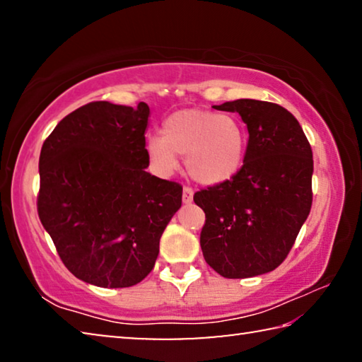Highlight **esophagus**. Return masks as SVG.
<instances>
[{"instance_id":"obj_1","label":"esophagus","mask_w":362,"mask_h":362,"mask_svg":"<svg viewBox=\"0 0 362 362\" xmlns=\"http://www.w3.org/2000/svg\"><path fill=\"white\" fill-rule=\"evenodd\" d=\"M193 188H189V187H183V192H182V199H183V203L185 204H189L193 201Z\"/></svg>"}]
</instances>
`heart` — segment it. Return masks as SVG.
I'll return each instance as SVG.
<instances>
[{
    "label": "heart",
    "mask_w": 362,
    "mask_h": 362,
    "mask_svg": "<svg viewBox=\"0 0 362 362\" xmlns=\"http://www.w3.org/2000/svg\"><path fill=\"white\" fill-rule=\"evenodd\" d=\"M246 136L235 116L203 110H183L170 115L163 124V137L146 140V155L153 168L169 174L177 168V156H185L192 179L216 185L230 180L243 166Z\"/></svg>",
    "instance_id": "1"
}]
</instances>
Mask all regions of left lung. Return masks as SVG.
<instances>
[{"label": "left lung", "instance_id": "1", "mask_svg": "<svg viewBox=\"0 0 362 362\" xmlns=\"http://www.w3.org/2000/svg\"><path fill=\"white\" fill-rule=\"evenodd\" d=\"M216 108L240 113L249 142L236 175L193 196L206 214L201 249L223 278L259 276L284 262L308 217L313 151L296 116L278 103L240 99Z\"/></svg>", "mask_w": 362, "mask_h": 362}]
</instances>
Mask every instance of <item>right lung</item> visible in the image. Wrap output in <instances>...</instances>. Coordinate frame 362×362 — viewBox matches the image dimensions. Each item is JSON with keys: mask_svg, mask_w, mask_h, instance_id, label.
<instances>
[{"mask_svg": "<svg viewBox=\"0 0 362 362\" xmlns=\"http://www.w3.org/2000/svg\"><path fill=\"white\" fill-rule=\"evenodd\" d=\"M150 108L90 102L42 144L38 216L69 272L99 287L148 274L182 206V185L146 173Z\"/></svg>", "mask_w": 362, "mask_h": 362, "instance_id": "add662e5", "label": "right lung"}]
</instances>
